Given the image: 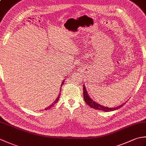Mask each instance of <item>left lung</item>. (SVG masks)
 Masks as SVG:
<instances>
[{
  "label": "left lung",
  "instance_id": "1",
  "mask_svg": "<svg viewBox=\"0 0 146 146\" xmlns=\"http://www.w3.org/2000/svg\"><path fill=\"white\" fill-rule=\"evenodd\" d=\"M83 98H84V100L85 101V103L86 104H88L90 107L92 108H94V109L96 110H103L105 111H113V110H115L117 109H119V108L122 107L123 105L125 104V103L122 104V105H119L117 107H105L103 106L100 104H99L98 102L94 101V100L90 97V96L88 95V94L86 92V90L85 87V85H83Z\"/></svg>",
  "mask_w": 146,
  "mask_h": 146
}]
</instances>
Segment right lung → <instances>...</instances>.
<instances>
[{
	"label": "right lung",
	"mask_w": 146,
	"mask_h": 146,
	"mask_svg": "<svg viewBox=\"0 0 146 146\" xmlns=\"http://www.w3.org/2000/svg\"><path fill=\"white\" fill-rule=\"evenodd\" d=\"M60 95H59L58 96V98H56V100L53 102V103H52V104H51V105H49V106L48 107H47V108H45V110H49V108H51L52 106H53V105L55 104H56L57 103V102H58V100H59V98H60Z\"/></svg>",
	"instance_id": "add662e5"
}]
</instances>
